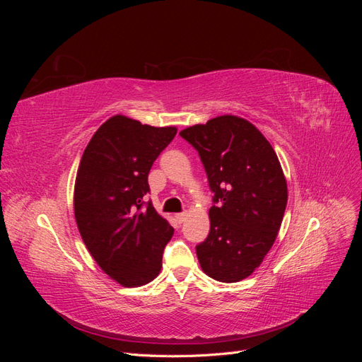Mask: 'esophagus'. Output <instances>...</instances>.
Listing matches in <instances>:
<instances>
[{
    "label": "esophagus",
    "instance_id": "1",
    "mask_svg": "<svg viewBox=\"0 0 362 362\" xmlns=\"http://www.w3.org/2000/svg\"><path fill=\"white\" fill-rule=\"evenodd\" d=\"M185 217H187V213H178L177 216H175V218H177L178 223H182L185 221Z\"/></svg>",
    "mask_w": 362,
    "mask_h": 362
}]
</instances>
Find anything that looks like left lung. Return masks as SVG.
I'll list each match as a JSON object with an SVG mask.
<instances>
[{
  "label": "left lung",
  "instance_id": "1",
  "mask_svg": "<svg viewBox=\"0 0 362 362\" xmlns=\"http://www.w3.org/2000/svg\"><path fill=\"white\" fill-rule=\"evenodd\" d=\"M198 151L214 202L210 234L196 246L208 276L238 282L273 246L287 206V181L275 149L249 120L223 115L182 129Z\"/></svg>",
  "mask_w": 362,
  "mask_h": 362
}]
</instances>
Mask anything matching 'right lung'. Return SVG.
<instances>
[{
    "label": "right lung",
    "instance_id": "obj_1",
    "mask_svg": "<svg viewBox=\"0 0 362 362\" xmlns=\"http://www.w3.org/2000/svg\"><path fill=\"white\" fill-rule=\"evenodd\" d=\"M177 134L116 115L98 128L81 157L74 213L83 242L104 273L124 287L158 276L173 228L144 198L152 164Z\"/></svg>",
    "mask_w": 362,
    "mask_h": 362
}]
</instances>
